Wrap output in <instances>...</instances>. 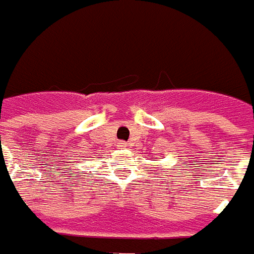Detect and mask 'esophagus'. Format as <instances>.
<instances>
[{
  "label": "esophagus",
  "mask_w": 254,
  "mask_h": 254,
  "mask_svg": "<svg viewBox=\"0 0 254 254\" xmlns=\"http://www.w3.org/2000/svg\"><path fill=\"white\" fill-rule=\"evenodd\" d=\"M118 147H119V149H125V147H127V143L120 140V142H118Z\"/></svg>",
  "instance_id": "obj_1"
}]
</instances>
